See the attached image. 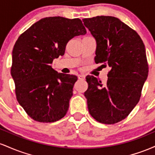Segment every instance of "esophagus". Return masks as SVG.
<instances>
[{"mask_svg": "<svg viewBox=\"0 0 155 155\" xmlns=\"http://www.w3.org/2000/svg\"><path fill=\"white\" fill-rule=\"evenodd\" d=\"M78 79L79 80H84L85 75H84V74H79V75H78Z\"/></svg>", "mask_w": 155, "mask_h": 155, "instance_id": "esophagus-1", "label": "esophagus"}]
</instances>
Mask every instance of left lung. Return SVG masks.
Here are the masks:
<instances>
[{
  "label": "left lung",
  "mask_w": 155,
  "mask_h": 155,
  "mask_svg": "<svg viewBox=\"0 0 155 155\" xmlns=\"http://www.w3.org/2000/svg\"><path fill=\"white\" fill-rule=\"evenodd\" d=\"M82 20L97 42L95 63L110 68L106 84L87 76L89 112L101 123L115 124L128 116L140 100L149 72L145 46L134 30L116 17Z\"/></svg>",
  "instance_id": "8db88e82"
}]
</instances>
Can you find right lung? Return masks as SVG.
I'll list each match as a JSON object with an SVG mask.
<instances>
[{
	"instance_id": "right-lung-1",
	"label": "right lung",
	"mask_w": 155,
	"mask_h": 155,
	"mask_svg": "<svg viewBox=\"0 0 155 155\" xmlns=\"http://www.w3.org/2000/svg\"><path fill=\"white\" fill-rule=\"evenodd\" d=\"M86 33L81 19L50 17L19 35L12 51L11 74L17 101L33 120L54 122L66 114L77 76L58 73L51 65L65 54L71 39Z\"/></svg>"
}]
</instances>
